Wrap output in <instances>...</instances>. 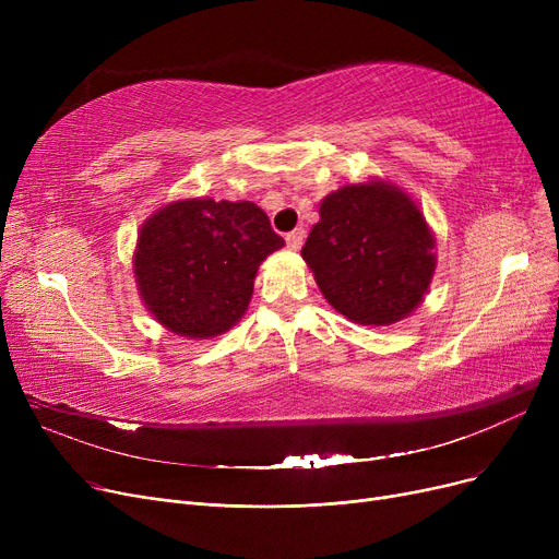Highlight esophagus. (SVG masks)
I'll return each instance as SVG.
<instances>
[{
  "label": "esophagus",
  "instance_id": "1",
  "mask_svg": "<svg viewBox=\"0 0 559 559\" xmlns=\"http://www.w3.org/2000/svg\"><path fill=\"white\" fill-rule=\"evenodd\" d=\"M304 240H306V230H304V228H295V230L285 235L287 249H292V251H299L301 245H304Z\"/></svg>",
  "mask_w": 559,
  "mask_h": 559
}]
</instances>
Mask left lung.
I'll use <instances>...</instances> for the list:
<instances>
[{
	"label": "left lung",
	"instance_id": "1",
	"mask_svg": "<svg viewBox=\"0 0 559 559\" xmlns=\"http://www.w3.org/2000/svg\"><path fill=\"white\" fill-rule=\"evenodd\" d=\"M435 249L417 201L396 183L369 179L321 199L301 255L340 314L362 326H392L428 295Z\"/></svg>",
	"mask_w": 559,
	"mask_h": 559
}]
</instances>
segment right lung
<instances>
[{
  "instance_id": "add662e5",
  "label": "right lung",
  "mask_w": 559,
  "mask_h": 559,
  "mask_svg": "<svg viewBox=\"0 0 559 559\" xmlns=\"http://www.w3.org/2000/svg\"><path fill=\"white\" fill-rule=\"evenodd\" d=\"M283 247L253 201H169L138 233L140 301L169 333L213 340L245 317L258 267Z\"/></svg>"
}]
</instances>
